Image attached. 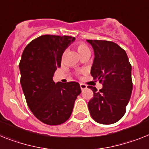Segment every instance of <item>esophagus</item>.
Wrapping results in <instances>:
<instances>
[{
	"label": "esophagus",
	"instance_id": "obj_1",
	"mask_svg": "<svg viewBox=\"0 0 149 149\" xmlns=\"http://www.w3.org/2000/svg\"><path fill=\"white\" fill-rule=\"evenodd\" d=\"M80 88H81V89L83 90V89H85V88H87V86L85 84H82V83H80Z\"/></svg>",
	"mask_w": 149,
	"mask_h": 149
}]
</instances>
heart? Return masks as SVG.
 <instances>
[{
	"instance_id": "1",
	"label": "heart",
	"mask_w": 149,
	"mask_h": 149,
	"mask_svg": "<svg viewBox=\"0 0 149 149\" xmlns=\"http://www.w3.org/2000/svg\"><path fill=\"white\" fill-rule=\"evenodd\" d=\"M76 47H77V51L79 53V56H81L82 54H83L89 51V49H88V47H87V45H86V44L82 43V42L77 43Z\"/></svg>"
}]
</instances>
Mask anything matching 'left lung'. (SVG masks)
<instances>
[{"instance_id":"left-lung-1","label":"left lung","mask_w":149,"mask_h":149,"mask_svg":"<svg viewBox=\"0 0 149 149\" xmlns=\"http://www.w3.org/2000/svg\"><path fill=\"white\" fill-rule=\"evenodd\" d=\"M95 54L91 75L102 82L99 91H93V98L88 103L90 114L102 124H112L123 117L132 90V67L126 51L113 42L87 40Z\"/></svg>"}]
</instances>
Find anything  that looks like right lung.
I'll return each instance as SVG.
<instances>
[{
  "label": "right lung",
  "instance_id": "1",
  "mask_svg": "<svg viewBox=\"0 0 149 149\" xmlns=\"http://www.w3.org/2000/svg\"><path fill=\"white\" fill-rule=\"evenodd\" d=\"M75 38L45 35L32 40L22 52L19 67L28 107L42 123L59 125L72 113L81 88L77 82H54L63 52Z\"/></svg>",
  "mask_w": 149,
  "mask_h": 149
}]
</instances>
